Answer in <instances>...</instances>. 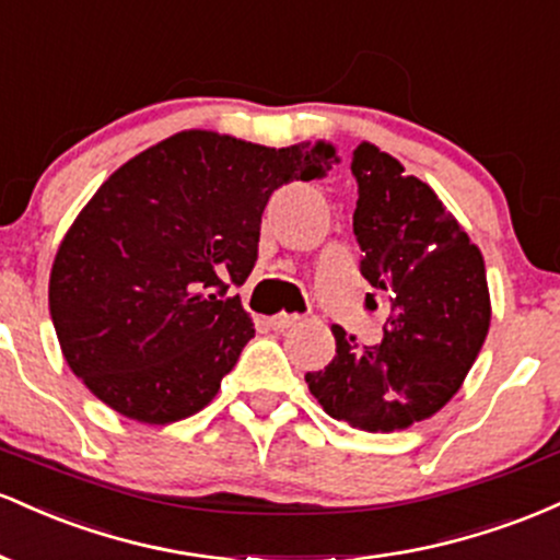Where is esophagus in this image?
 Segmentation results:
<instances>
[{
  "label": "esophagus",
  "mask_w": 560,
  "mask_h": 560,
  "mask_svg": "<svg viewBox=\"0 0 560 560\" xmlns=\"http://www.w3.org/2000/svg\"><path fill=\"white\" fill-rule=\"evenodd\" d=\"M299 323H301L299 314H275V317L269 319V328L282 332V330L293 328V325H299Z\"/></svg>",
  "instance_id": "34e87169"
}]
</instances>
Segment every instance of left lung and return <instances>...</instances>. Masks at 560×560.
<instances>
[{
    "label": "left lung",
    "mask_w": 560,
    "mask_h": 560,
    "mask_svg": "<svg viewBox=\"0 0 560 560\" xmlns=\"http://www.w3.org/2000/svg\"><path fill=\"white\" fill-rule=\"evenodd\" d=\"M360 198L354 235L362 278L392 301L383 341L360 349L332 325L336 357L306 373L330 418L360 431H397L455 397L487 338L483 256L425 182L375 144L351 155Z\"/></svg>",
    "instance_id": "1"
}]
</instances>
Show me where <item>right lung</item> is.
Returning <instances> with one entry per match:
<instances>
[{"label":"right lung","instance_id":"1","mask_svg":"<svg viewBox=\"0 0 560 560\" xmlns=\"http://www.w3.org/2000/svg\"><path fill=\"white\" fill-rule=\"evenodd\" d=\"M332 163L323 140L264 148L187 129L116 168L49 272V314L73 375L148 425L203 410L254 338L230 288L254 269L264 206Z\"/></svg>","mask_w":560,"mask_h":560}]
</instances>
